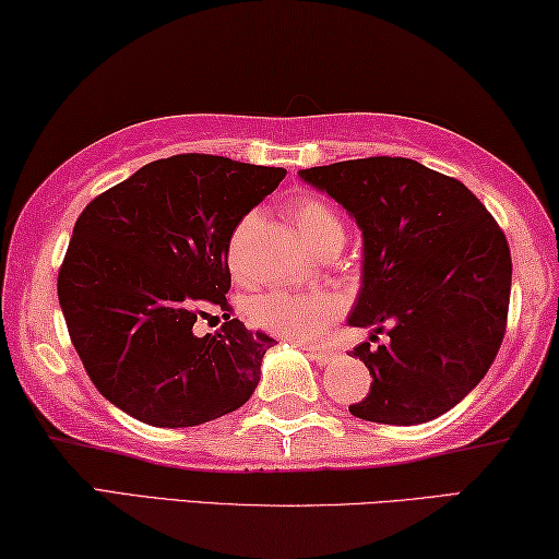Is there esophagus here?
<instances>
[{"label": "esophagus", "instance_id": "1", "mask_svg": "<svg viewBox=\"0 0 559 559\" xmlns=\"http://www.w3.org/2000/svg\"><path fill=\"white\" fill-rule=\"evenodd\" d=\"M307 356L311 360H317L319 366H329V364H334V360L338 358L336 350H331V348H309Z\"/></svg>", "mask_w": 559, "mask_h": 559}]
</instances>
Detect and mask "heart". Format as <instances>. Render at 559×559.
Instances as JSON below:
<instances>
[{"instance_id": "heart-1", "label": "heart", "mask_w": 559, "mask_h": 559, "mask_svg": "<svg viewBox=\"0 0 559 559\" xmlns=\"http://www.w3.org/2000/svg\"><path fill=\"white\" fill-rule=\"evenodd\" d=\"M301 238L314 252L344 245L346 228L338 213L321 199H301L292 209ZM252 225V218L242 223L230 242V262L238 264V254L242 248L245 230ZM341 301L329 292H314V295H287V292H272L252 305L254 324L272 331V334L285 336L295 344H314L331 321L338 314Z\"/></svg>"}]
</instances>
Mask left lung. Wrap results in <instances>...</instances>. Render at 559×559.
I'll return each mask as SVG.
<instances>
[{"instance_id":"obj_1","label":"left lung","mask_w":559,"mask_h":559,"mask_svg":"<svg viewBox=\"0 0 559 559\" xmlns=\"http://www.w3.org/2000/svg\"><path fill=\"white\" fill-rule=\"evenodd\" d=\"M364 233L360 292L348 324L373 329L356 346L373 376L350 415L423 425L472 393L501 348L511 250L462 181L403 156H368L299 171Z\"/></svg>"}]
</instances>
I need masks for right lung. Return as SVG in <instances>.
<instances>
[{
    "label": "right lung",
    "mask_w": 559,
    "mask_h": 559,
    "mask_svg": "<svg viewBox=\"0 0 559 559\" xmlns=\"http://www.w3.org/2000/svg\"><path fill=\"white\" fill-rule=\"evenodd\" d=\"M285 169L176 154L85 205L58 272L68 334L100 395L152 427H195L248 403L274 338L230 319L233 230ZM225 310L215 335L195 318Z\"/></svg>",
    "instance_id": "obj_1"
}]
</instances>
